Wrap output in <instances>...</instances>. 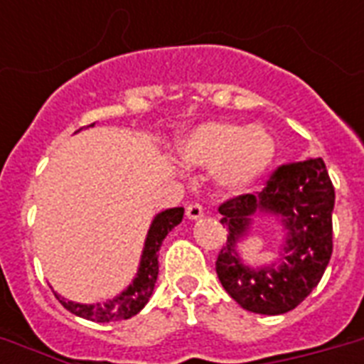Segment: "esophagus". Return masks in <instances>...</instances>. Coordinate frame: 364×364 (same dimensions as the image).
I'll use <instances>...</instances> for the list:
<instances>
[{"instance_id": "esophagus-1", "label": "esophagus", "mask_w": 364, "mask_h": 364, "mask_svg": "<svg viewBox=\"0 0 364 364\" xmlns=\"http://www.w3.org/2000/svg\"><path fill=\"white\" fill-rule=\"evenodd\" d=\"M200 217H204V210H202V205L200 204H188L187 205V219L191 221H196Z\"/></svg>"}]
</instances>
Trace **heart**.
I'll use <instances>...</instances> for the list:
<instances>
[{
  "label": "heart",
  "mask_w": 364,
  "mask_h": 364,
  "mask_svg": "<svg viewBox=\"0 0 364 364\" xmlns=\"http://www.w3.org/2000/svg\"><path fill=\"white\" fill-rule=\"evenodd\" d=\"M177 153L187 164L215 170L228 191L253 187L276 159V141L260 126L208 122L177 139Z\"/></svg>",
  "instance_id": "b5f03b06"
}]
</instances>
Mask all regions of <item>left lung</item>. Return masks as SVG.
<instances>
[{
  "mask_svg": "<svg viewBox=\"0 0 364 364\" xmlns=\"http://www.w3.org/2000/svg\"><path fill=\"white\" fill-rule=\"evenodd\" d=\"M334 187L323 159L277 166L259 194H240L219 205L227 243L217 257L219 282L243 310L279 316L294 310L321 282L333 255ZM255 213L277 216L286 228L277 265L249 269L235 243Z\"/></svg>",
  "mask_w": 364,
  "mask_h": 364,
  "instance_id": "8db88e82",
  "label": "left lung"
}]
</instances>
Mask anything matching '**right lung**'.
<instances>
[{
    "mask_svg": "<svg viewBox=\"0 0 364 364\" xmlns=\"http://www.w3.org/2000/svg\"><path fill=\"white\" fill-rule=\"evenodd\" d=\"M94 126V124H90ZM185 210L183 208H171L154 217L149 228L147 240H145V247H143L141 262H139V270L130 287L122 291L119 296L107 302H98V304H79V302H71L56 294L60 304L64 306L65 310L71 314L88 319V321L98 323H109V321H121V319H130L136 316L137 311L143 310V306L147 304L151 294H153L156 276H159V249L168 236L171 228L177 227L183 219Z\"/></svg>",
    "mask_w": 364,
    "mask_h": 364,
    "instance_id": "1",
    "label": "right lung"
}]
</instances>
